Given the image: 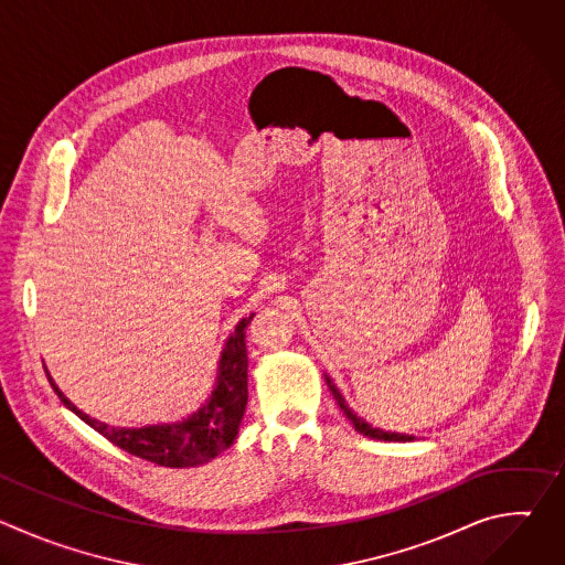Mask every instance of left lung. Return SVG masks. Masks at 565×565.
Returning a JSON list of instances; mask_svg holds the SVG:
<instances>
[{"mask_svg": "<svg viewBox=\"0 0 565 565\" xmlns=\"http://www.w3.org/2000/svg\"><path fill=\"white\" fill-rule=\"evenodd\" d=\"M324 380H327V384H329V388H331L335 402L340 405V409L344 412V416H347V418L351 420V425L355 427V431H360L362 436H369V438H375V440H388V443H409V440H414V436H409V434H395V431H384V429L371 427L364 418H360V416L347 405L344 395H342L340 388L333 384V380H331L329 375H324Z\"/></svg>", "mask_w": 565, "mask_h": 565, "instance_id": "8db88e82", "label": "left lung"}]
</instances>
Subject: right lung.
Instances as JSON below:
<instances>
[{
  "mask_svg": "<svg viewBox=\"0 0 565 565\" xmlns=\"http://www.w3.org/2000/svg\"><path fill=\"white\" fill-rule=\"evenodd\" d=\"M253 315L241 319L225 340L218 358L214 386L207 399L196 412L177 423H158L145 427L107 425L85 412H79L57 388L46 366L44 371L53 391L62 399V405L116 447L163 467H196L216 458L238 436V427L248 405L246 329Z\"/></svg>",
  "mask_w": 565,
  "mask_h": 565,
  "instance_id": "add662e5",
  "label": "right lung"
}]
</instances>
